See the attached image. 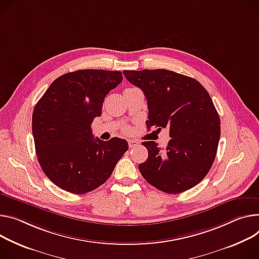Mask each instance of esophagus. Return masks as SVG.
<instances>
[{"instance_id": "obj_1", "label": "esophagus", "mask_w": 259, "mask_h": 259, "mask_svg": "<svg viewBox=\"0 0 259 259\" xmlns=\"http://www.w3.org/2000/svg\"><path fill=\"white\" fill-rule=\"evenodd\" d=\"M128 144H129L130 148H135L136 146H138V142H136V140H134V139L128 140Z\"/></svg>"}]
</instances>
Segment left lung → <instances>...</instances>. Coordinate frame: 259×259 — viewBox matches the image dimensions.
<instances>
[{"label":"left lung","instance_id":"1","mask_svg":"<svg viewBox=\"0 0 259 259\" xmlns=\"http://www.w3.org/2000/svg\"><path fill=\"white\" fill-rule=\"evenodd\" d=\"M142 89L149 108L147 128L169 130L166 149L144 142L149 156L140 174L160 191L177 194L191 189L209 171L221 133L220 117L207 91L196 79L165 69L123 72Z\"/></svg>","mask_w":259,"mask_h":259}]
</instances>
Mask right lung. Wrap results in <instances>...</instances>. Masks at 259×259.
I'll return each instance as SVG.
<instances>
[{
	"label": "right lung",
	"mask_w": 259,
	"mask_h": 259,
	"mask_svg": "<svg viewBox=\"0 0 259 259\" xmlns=\"http://www.w3.org/2000/svg\"><path fill=\"white\" fill-rule=\"evenodd\" d=\"M123 80L121 71L87 69L58 77L37 102L32 132L43 172L61 189L83 194L111 176L127 140L94 138L92 123L104 98Z\"/></svg>",
	"instance_id": "add662e5"
}]
</instances>
